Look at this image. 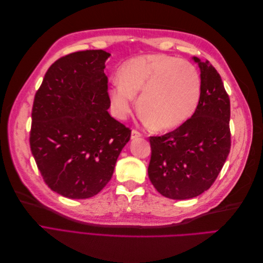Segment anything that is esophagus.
I'll return each mask as SVG.
<instances>
[{"label":"esophagus","instance_id":"1","mask_svg":"<svg viewBox=\"0 0 263 263\" xmlns=\"http://www.w3.org/2000/svg\"><path fill=\"white\" fill-rule=\"evenodd\" d=\"M141 137V134L138 132V130H136V129H133L132 130V139L134 140V139H138V138H140Z\"/></svg>","mask_w":263,"mask_h":263}]
</instances>
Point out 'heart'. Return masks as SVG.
Masks as SVG:
<instances>
[{
    "instance_id": "b5f03b06",
    "label": "heart",
    "mask_w": 263,
    "mask_h": 263,
    "mask_svg": "<svg viewBox=\"0 0 263 263\" xmlns=\"http://www.w3.org/2000/svg\"><path fill=\"white\" fill-rule=\"evenodd\" d=\"M119 79L109 90L115 115L124 119L132 113L135 95L138 109L156 130H171L194 113L201 99V78L189 61L170 54L134 57L119 70Z\"/></svg>"
}]
</instances>
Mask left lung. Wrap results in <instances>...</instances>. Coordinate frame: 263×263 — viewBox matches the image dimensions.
I'll list each match as a JSON object with an SVG mask.
<instances>
[{"label": "left lung", "instance_id": "1", "mask_svg": "<svg viewBox=\"0 0 263 263\" xmlns=\"http://www.w3.org/2000/svg\"><path fill=\"white\" fill-rule=\"evenodd\" d=\"M193 60L201 70V99L194 114L173 132L149 138V179L172 200L209 190L230 151V101L221 78L208 60Z\"/></svg>", "mask_w": 263, "mask_h": 263}]
</instances>
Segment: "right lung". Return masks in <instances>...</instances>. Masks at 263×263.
Wrapping results in <instances>:
<instances>
[{
    "label": "right lung",
    "instance_id": "right-lung-1",
    "mask_svg": "<svg viewBox=\"0 0 263 263\" xmlns=\"http://www.w3.org/2000/svg\"><path fill=\"white\" fill-rule=\"evenodd\" d=\"M104 50L54 61L36 92L29 144L46 184L76 200L97 195L113 176L132 130L109 115Z\"/></svg>",
    "mask_w": 263,
    "mask_h": 263
}]
</instances>
